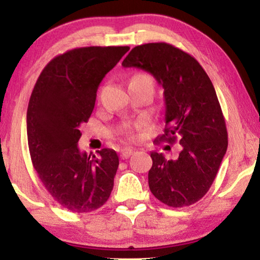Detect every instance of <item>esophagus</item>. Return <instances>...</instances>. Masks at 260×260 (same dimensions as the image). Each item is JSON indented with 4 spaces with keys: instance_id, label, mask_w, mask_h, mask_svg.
<instances>
[{
    "instance_id": "1",
    "label": "esophagus",
    "mask_w": 260,
    "mask_h": 260,
    "mask_svg": "<svg viewBox=\"0 0 260 260\" xmlns=\"http://www.w3.org/2000/svg\"><path fill=\"white\" fill-rule=\"evenodd\" d=\"M133 152H134V150H133V149H130V148L123 149L122 152H120V158L126 159L127 157H130V156L133 155Z\"/></svg>"
}]
</instances>
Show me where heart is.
<instances>
[{"mask_svg": "<svg viewBox=\"0 0 260 260\" xmlns=\"http://www.w3.org/2000/svg\"><path fill=\"white\" fill-rule=\"evenodd\" d=\"M135 77H147L148 76H144V74H137V76ZM120 134L123 135L124 137L126 138V140H133L134 136H135V127L134 126H130V125H124L122 129H120Z\"/></svg>", "mask_w": 260, "mask_h": 260, "instance_id": "obj_1", "label": "heart"}]
</instances>
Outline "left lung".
<instances>
[{
  "label": "left lung",
  "mask_w": 260,
  "mask_h": 260,
  "mask_svg": "<svg viewBox=\"0 0 260 260\" xmlns=\"http://www.w3.org/2000/svg\"><path fill=\"white\" fill-rule=\"evenodd\" d=\"M122 66L147 71L162 85L166 127L155 143L181 144L176 159H167L155 151L150 154L151 193L170 207L195 204L211 188L229 144L225 118L211 79L197 59L166 42L136 46Z\"/></svg>",
  "instance_id": "left-lung-1"
}]
</instances>
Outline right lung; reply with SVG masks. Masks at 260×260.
<instances>
[{
	"instance_id": "add662e5",
	"label": "right lung",
	"mask_w": 260,
	"mask_h": 260,
	"mask_svg": "<svg viewBox=\"0 0 260 260\" xmlns=\"http://www.w3.org/2000/svg\"><path fill=\"white\" fill-rule=\"evenodd\" d=\"M127 46H91L53 58L39 76L27 110L29 154L52 198L74 213L108 201L119 159L112 149L98 157L80 152L79 126L93 111L99 84L129 51Z\"/></svg>"
}]
</instances>
